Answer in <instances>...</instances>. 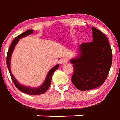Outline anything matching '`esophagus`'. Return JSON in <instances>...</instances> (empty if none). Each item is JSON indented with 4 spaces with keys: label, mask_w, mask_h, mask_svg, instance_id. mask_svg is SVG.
<instances>
[{
    "label": "esophagus",
    "mask_w": 120,
    "mask_h": 120,
    "mask_svg": "<svg viewBox=\"0 0 120 120\" xmlns=\"http://www.w3.org/2000/svg\"><path fill=\"white\" fill-rule=\"evenodd\" d=\"M67 61L68 59L67 58H63V59H61V60H60V64H61V65H64L65 64L67 63Z\"/></svg>",
    "instance_id": "34e87169"
}]
</instances>
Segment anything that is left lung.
Masks as SVG:
<instances>
[{"instance_id":"8db88e82","label":"left lung","mask_w":120,"mask_h":120,"mask_svg":"<svg viewBox=\"0 0 120 120\" xmlns=\"http://www.w3.org/2000/svg\"><path fill=\"white\" fill-rule=\"evenodd\" d=\"M93 42L79 45L76 57L70 60L73 64L71 81L80 90L100 86L106 81L112 64V51L105 34L92 27Z\"/></svg>"}]
</instances>
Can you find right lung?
Returning a JSON list of instances; mask_svg holds the SVG:
<instances>
[{
	"instance_id": "right-lung-1",
	"label": "right lung",
	"mask_w": 120,
	"mask_h": 120,
	"mask_svg": "<svg viewBox=\"0 0 120 120\" xmlns=\"http://www.w3.org/2000/svg\"><path fill=\"white\" fill-rule=\"evenodd\" d=\"M32 33H33V30H28L26 31H25V32H23L21 34H20V35L17 36V37L13 40L10 46L9 49H8V50L6 59V64L7 66H8V71H9L10 74L11 78L12 81H13V83L15 85L16 88H17L19 90H20V91L22 92L23 93H25V94L31 95H38L44 94V93H45L47 91V90L49 89V88L50 86L52 77L53 73H54V71H55L57 69H58V67H59V64L56 65L54 67H53L48 72V74H47L46 75V77L43 83H42L41 85H40L39 86L37 87V88H32V87L27 86H25L24 85L21 84L19 82H18L17 81V79H15L14 76L12 74L11 71L10 69V61L11 58L12 53H13V51H14V48H15V46H16V45L17 44V43L19 42V40H20V39H22L23 38L29 35H31V34Z\"/></svg>"
}]
</instances>
